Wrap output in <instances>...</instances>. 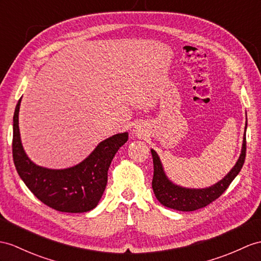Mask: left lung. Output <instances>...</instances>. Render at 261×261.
<instances>
[{"label":"left lung","mask_w":261,"mask_h":261,"mask_svg":"<svg viewBox=\"0 0 261 261\" xmlns=\"http://www.w3.org/2000/svg\"><path fill=\"white\" fill-rule=\"evenodd\" d=\"M246 129L247 122L245 127L243 148H241V152L237 163L234 164V166L224 178L218 182H216L215 185L207 188L195 189L175 185L174 182H171L168 179V177L165 174L163 164L160 157H158L157 152L154 149H151L150 151L152 156V163H154V176H152L151 187L152 190H154L157 200L163 206L176 209V211L194 212L199 208L206 207L211 202L217 199L218 197L224 194L231 181L236 178L240 169L243 168L246 158Z\"/></svg>","instance_id":"8db88e82"}]
</instances>
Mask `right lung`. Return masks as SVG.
Returning <instances> with one entry per match:
<instances>
[{"label":"right lung","mask_w":261,"mask_h":261,"mask_svg":"<svg viewBox=\"0 0 261 261\" xmlns=\"http://www.w3.org/2000/svg\"><path fill=\"white\" fill-rule=\"evenodd\" d=\"M18 99L13 116V161L25 185L43 204L63 213H86L97 206L107 184V170L128 133L100 142L82 163L65 169L37 166L25 154L18 128Z\"/></svg>","instance_id":"right-lung-1"}]
</instances>
